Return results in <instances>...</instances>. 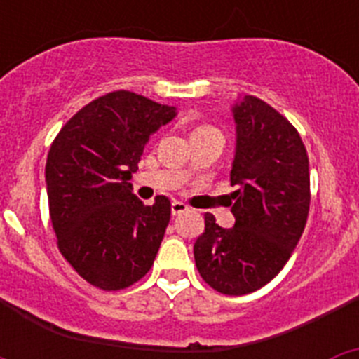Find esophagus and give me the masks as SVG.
Here are the masks:
<instances>
[{"label":"esophagus","instance_id":"esophagus-1","mask_svg":"<svg viewBox=\"0 0 359 359\" xmlns=\"http://www.w3.org/2000/svg\"><path fill=\"white\" fill-rule=\"evenodd\" d=\"M187 210H189V207L182 201H172V205H170V212H172V215H180Z\"/></svg>","mask_w":359,"mask_h":359}]
</instances>
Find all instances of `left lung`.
I'll use <instances>...</instances> for the list:
<instances>
[{
  "label": "left lung",
  "instance_id": "left-lung-1",
  "mask_svg": "<svg viewBox=\"0 0 359 359\" xmlns=\"http://www.w3.org/2000/svg\"><path fill=\"white\" fill-rule=\"evenodd\" d=\"M231 113L236 224L221 228L214 215L205 214L194 259L208 286L241 297L266 286L300 241L311 201L309 158L297 129L261 98L246 95Z\"/></svg>",
  "mask_w": 359,
  "mask_h": 359
}]
</instances>
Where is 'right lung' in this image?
Wrapping results in <instances>:
<instances>
[{"instance_id":"add662e5","label":"right lung","mask_w":359,"mask_h":359,"mask_svg":"<svg viewBox=\"0 0 359 359\" xmlns=\"http://www.w3.org/2000/svg\"><path fill=\"white\" fill-rule=\"evenodd\" d=\"M174 116L176 107L113 91L75 113L50 147L44 177L57 246L91 286L129 287L156 259L170 201L144 205L129 180L152 133Z\"/></svg>"}]
</instances>
